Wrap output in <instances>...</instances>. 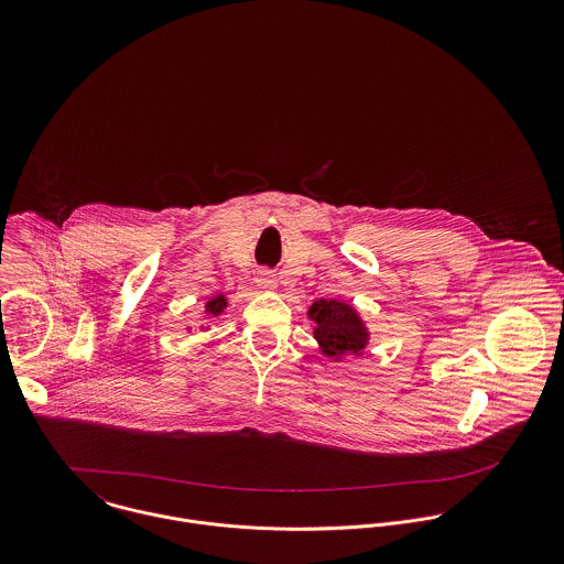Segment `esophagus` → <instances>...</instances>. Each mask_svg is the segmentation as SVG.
<instances>
[{
  "label": "esophagus",
  "instance_id": "esophagus-1",
  "mask_svg": "<svg viewBox=\"0 0 564 564\" xmlns=\"http://www.w3.org/2000/svg\"><path fill=\"white\" fill-rule=\"evenodd\" d=\"M258 286H262V289H275V278H273L271 273L262 271V273L258 275Z\"/></svg>",
  "mask_w": 564,
  "mask_h": 564
}]
</instances>
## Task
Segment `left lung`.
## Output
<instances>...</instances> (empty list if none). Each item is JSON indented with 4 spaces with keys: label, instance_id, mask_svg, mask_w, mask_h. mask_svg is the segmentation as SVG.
<instances>
[{
    "label": "left lung",
    "instance_id": "left-lung-1",
    "mask_svg": "<svg viewBox=\"0 0 564 564\" xmlns=\"http://www.w3.org/2000/svg\"><path fill=\"white\" fill-rule=\"evenodd\" d=\"M308 315L317 323L315 338L319 340L323 354L340 358L365 349L369 334L351 306L336 300H319L311 306Z\"/></svg>",
    "mask_w": 564,
    "mask_h": 564
}]
</instances>
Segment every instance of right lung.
<instances>
[{"instance_id":"right-lung-1","label":"right lung","mask_w":564,"mask_h":564,"mask_svg":"<svg viewBox=\"0 0 564 564\" xmlns=\"http://www.w3.org/2000/svg\"><path fill=\"white\" fill-rule=\"evenodd\" d=\"M224 308H226V297H224V295H217L215 300H210V302L206 304V313L213 315V317L219 315Z\"/></svg>"}]
</instances>
